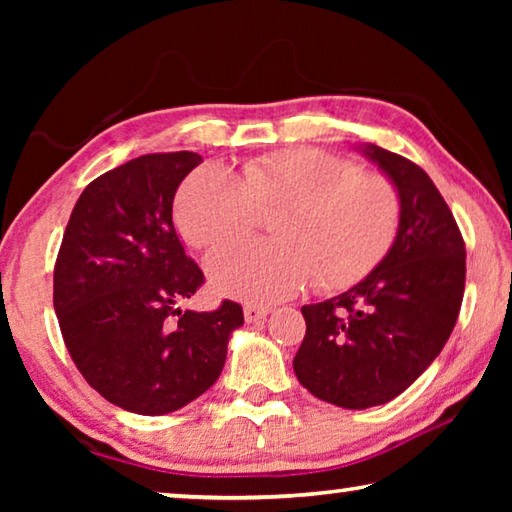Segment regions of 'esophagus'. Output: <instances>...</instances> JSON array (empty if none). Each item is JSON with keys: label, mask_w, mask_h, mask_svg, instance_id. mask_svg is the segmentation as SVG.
<instances>
[{"label": "esophagus", "mask_w": 512, "mask_h": 512, "mask_svg": "<svg viewBox=\"0 0 512 512\" xmlns=\"http://www.w3.org/2000/svg\"><path fill=\"white\" fill-rule=\"evenodd\" d=\"M268 314H271V309H268V307H257V305H246L244 307L246 323H259V320H264Z\"/></svg>", "instance_id": "obj_1"}]
</instances>
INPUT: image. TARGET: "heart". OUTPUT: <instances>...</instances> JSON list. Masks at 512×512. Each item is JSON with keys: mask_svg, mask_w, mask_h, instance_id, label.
<instances>
[{"mask_svg": "<svg viewBox=\"0 0 512 512\" xmlns=\"http://www.w3.org/2000/svg\"><path fill=\"white\" fill-rule=\"evenodd\" d=\"M268 210H280L275 241L207 259L223 296L271 305L314 280L318 289L352 287L393 246L402 203L381 173L327 151L287 149L248 160L241 176L219 164L196 169L178 189L173 216L189 246L210 250L244 237Z\"/></svg>", "mask_w": 512, "mask_h": 512, "instance_id": "heart-1", "label": "heart"}]
</instances>
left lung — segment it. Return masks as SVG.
Here are the masks:
<instances>
[{
    "instance_id": "obj_1",
    "label": "left lung",
    "mask_w": 512,
    "mask_h": 512,
    "mask_svg": "<svg viewBox=\"0 0 512 512\" xmlns=\"http://www.w3.org/2000/svg\"><path fill=\"white\" fill-rule=\"evenodd\" d=\"M363 153L400 194L397 237L359 284L302 307L307 332L293 357L300 384L343 409L404 393L445 348L465 291V241L433 180L379 146Z\"/></svg>"
}]
</instances>
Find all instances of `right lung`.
<instances>
[{"mask_svg":"<svg viewBox=\"0 0 512 512\" xmlns=\"http://www.w3.org/2000/svg\"><path fill=\"white\" fill-rule=\"evenodd\" d=\"M198 153H149L83 189L54 266L67 352L110 404L140 415L183 409L219 379L244 309L180 311L205 282L173 228L178 185Z\"/></svg>","mask_w":512,"mask_h":512,"instance_id":"obj_1","label":"right lung"}]
</instances>
